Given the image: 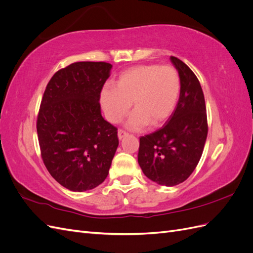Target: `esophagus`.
Segmentation results:
<instances>
[{"mask_svg": "<svg viewBox=\"0 0 253 253\" xmlns=\"http://www.w3.org/2000/svg\"><path fill=\"white\" fill-rule=\"evenodd\" d=\"M127 135V133L126 132V131H124V129H118V138L119 139H122V138H124V137L125 136H126Z\"/></svg>", "mask_w": 253, "mask_h": 253, "instance_id": "esophagus-1", "label": "esophagus"}]
</instances>
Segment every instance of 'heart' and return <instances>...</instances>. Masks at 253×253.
<instances>
[{"instance_id":"b5f03b06","label":"heart","mask_w":253,"mask_h":253,"mask_svg":"<svg viewBox=\"0 0 253 253\" xmlns=\"http://www.w3.org/2000/svg\"><path fill=\"white\" fill-rule=\"evenodd\" d=\"M180 94V76L171 65H139L122 73L115 86L104 85L100 104L106 119L117 124L132 106L126 126L140 129L150 124L160 126L171 116Z\"/></svg>"}]
</instances>
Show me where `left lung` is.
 Listing matches in <instances>:
<instances>
[{
    "instance_id": "left-lung-1",
    "label": "left lung",
    "mask_w": 253,
    "mask_h": 253,
    "mask_svg": "<svg viewBox=\"0 0 253 253\" xmlns=\"http://www.w3.org/2000/svg\"><path fill=\"white\" fill-rule=\"evenodd\" d=\"M180 76V94L167 125L141 136L138 164L143 174L162 186L173 187L192 174L202 157L208 134L201 83L190 67L170 57Z\"/></svg>"
}]
</instances>
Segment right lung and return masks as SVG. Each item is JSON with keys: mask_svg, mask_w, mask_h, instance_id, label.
<instances>
[{"mask_svg": "<svg viewBox=\"0 0 253 253\" xmlns=\"http://www.w3.org/2000/svg\"><path fill=\"white\" fill-rule=\"evenodd\" d=\"M112 64L75 62L49 80L37 118L41 156L49 174L74 191L94 189L109 174L117 127L101 115L100 90Z\"/></svg>", "mask_w": 253, "mask_h": 253, "instance_id": "add662e5", "label": "right lung"}]
</instances>
